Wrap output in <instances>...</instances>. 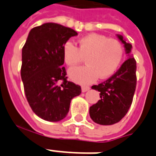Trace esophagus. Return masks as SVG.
Returning <instances> with one entry per match:
<instances>
[{
    "label": "esophagus",
    "instance_id": "esophagus-1",
    "mask_svg": "<svg viewBox=\"0 0 156 156\" xmlns=\"http://www.w3.org/2000/svg\"><path fill=\"white\" fill-rule=\"evenodd\" d=\"M89 90H90V87H87V86H83V87H82V91L83 92H86V91H87Z\"/></svg>",
    "mask_w": 156,
    "mask_h": 156
}]
</instances>
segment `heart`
I'll use <instances>...</instances> for the list:
<instances>
[{
  "label": "heart",
  "mask_w": 156,
  "mask_h": 156,
  "mask_svg": "<svg viewBox=\"0 0 156 156\" xmlns=\"http://www.w3.org/2000/svg\"><path fill=\"white\" fill-rule=\"evenodd\" d=\"M64 61L69 66H77L84 61L87 65L70 69L68 72L71 80L80 84H88L100 78L112 75L120 66L124 55L122 44L115 39L91 33L81 38L79 47L67 41L64 44Z\"/></svg>",
  "instance_id": "1"
}]
</instances>
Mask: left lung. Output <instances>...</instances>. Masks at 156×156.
Masks as SVG:
<instances>
[{"label": "left lung", "instance_id": "obj_1", "mask_svg": "<svg viewBox=\"0 0 156 156\" xmlns=\"http://www.w3.org/2000/svg\"><path fill=\"white\" fill-rule=\"evenodd\" d=\"M117 36L124 44L129 58L108 80L91 87L100 91L101 99L90 107V116L95 123L103 126L117 123L126 116L133 102L137 84L136 61L129 55L132 45L126 43L122 35Z\"/></svg>", "mask_w": 156, "mask_h": 156}]
</instances>
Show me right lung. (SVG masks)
I'll list each match as a JSON object with an SVG mask.
<instances>
[{"label":"right lung","mask_w":156,"mask_h":156,"mask_svg":"<svg viewBox=\"0 0 156 156\" xmlns=\"http://www.w3.org/2000/svg\"><path fill=\"white\" fill-rule=\"evenodd\" d=\"M78 35L71 28L44 23L30 30L22 52L21 77L26 97L40 118L59 121L69 111L71 100L81 94L79 85L67 80L63 46Z\"/></svg>","instance_id":"right-lung-1"}]
</instances>
